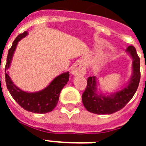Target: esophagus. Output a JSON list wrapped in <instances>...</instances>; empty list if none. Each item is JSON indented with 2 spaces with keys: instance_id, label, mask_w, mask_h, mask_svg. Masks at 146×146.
<instances>
[{
  "instance_id": "obj_1",
  "label": "esophagus",
  "mask_w": 146,
  "mask_h": 146,
  "mask_svg": "<svg viewBox=\"0 0 146 146\" xmlns=\"http://www.w3.org/2000/svg\"><path fill=\"white\" fill-rule=\"evenodd\" d=\"M71 72L74 76L85 75L86 72V67H85V66L82 63L79 62V63H77V64H75L73 66Z\"/></svg>"
}]
</instances>
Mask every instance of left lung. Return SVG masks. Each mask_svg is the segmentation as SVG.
<instances>
[{"mask_svg":"<svg viewBox=\"0 0 146 146\" xmlns=\"http://www.w3.org/2000/svg\"><path fill=\"white\" fill-rule=\"evenodd\" d=\"M126 51L133 59V74L128 86L118 92L105 96L96 94V77H89L87 80V86L82 96V103L88 111L99 115L112 114L124 108L133 97L140 80V58L132 45L129 46Z\"/></svg>","mask_w":146,"mask_h":146,"instance_id":"left-lung-1","label":"left lung"}]
</instances>
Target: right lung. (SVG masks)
I'll return each instance as SVG.
<instances>
[{
	"instance_id": "1",
	"label": "right lung",
	"mask_w": 146,
	"mask_h": 146,
	"mask_svg": "<svg viewBox=\"0 0 146 146\" xmlns=\"http://www.w3.org/2000/svg\"><path fill=\"white\" fill-rule=\"evenodd\" d=\"M27 34L28 32L25 31L24 33L18 35L13 42L11 47L9 50L6 64L5 66L6 86L13 99L23 109L34 113H47L52 111L57 105L60 91L69 81V73L66 72L60 74L57 77H55L47 88L38 92L27 93L17 87L11 80L6 70L10 66L13 54L16 49L18 42L24 38Z\"/></svg>"
}]
</instances>
